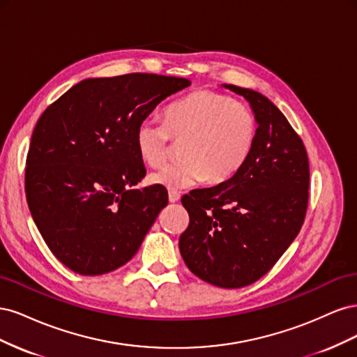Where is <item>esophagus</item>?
<instances>
[{
  "label": "esophagus",
  "instance_id": "1",
  "mask_svg": "<svg viewBox=\"0 0 357 357\" xmlns=\"http://www.w3.org/2000/svg\"><path fill=\"white\" fill-rule=\"evenodd\" d=\"M168 199L169 202H178L180 201V193L176 190H169L168 192Z\"/></svg>",
  "mask_w": 357,
  "mask_h": 357
}]
</instances>
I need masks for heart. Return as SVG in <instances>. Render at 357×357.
Wrapping results in <instances>:
<instances>
[{"label": "heart", "instance_id": "1", "mask_svg": "<svg viewBox=\"0 0 357 357\" xmlns=\"http://www.w3.org/2000/svg\"><path fill=\"white\" fill-rule=\"evenodd\" d=\"M165 121L146 117L137 125L135 146L147 165H160L183 143L181 160L149 176L152 185L188 189L204 180L219 185L232 178L250 158L259 132L255 112L229 95L197 91L172 102Z\"/></svg>", "mask_w": 357, "mask_h": 357}]
</instances>
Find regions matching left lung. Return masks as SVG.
<instances>
[{
    "mask_svg": "<svg viewBox=\"0 0 357 357\" xmlns=\"http://www.w3.org/2000/svg\"><path fill=\"white\" fill-rule=\"evenodd\" d=\"M225 88L250 102L259 122L256 144L232 178L181 198L190 220L178 247L204 282L238 289L264 277L296 238L308 205L310 164L301 137L266 96Z\"/></svg>",
    "mask_w": 357,
    "mask_h": 357,
    "instance_id": "1",
    "label": "left lung"
}]
</instances>
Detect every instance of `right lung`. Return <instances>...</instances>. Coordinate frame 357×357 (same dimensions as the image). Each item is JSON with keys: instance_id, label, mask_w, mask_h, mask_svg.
Masks as SVG:
<instances>
[{"instance_id": "1", "label": "right lung", "mask_w": 357, "mask_h": 357, "mask_svg": "<svg viewBox=\"0 0 357 357\" xmlns=\"http://www.w3.org/2000/svg\"><path fill=\"white\" fill-rule=\"evenodd\" d=\"M188 79L131 73L86 79L50 104L31 137L25 193L50 252L71 271L101 275L137 253L168 204L146 176L137 125Z\"/></svg>"}]
</instances>
